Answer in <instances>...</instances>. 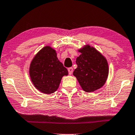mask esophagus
<instances>
[{
	"label": "esophagus",
	"mask_w": 135,
	"mask_h": 135,
	"mask_svg": "<svg viewBox=\"0 0 135 135\" xmlns=\"http://www.w3.org/2000/svg\"><path fill=\"white\" fill-rule=\"evenodd\" d=\"M68 73H69V74H72L73 72V68H69L68 69Z\"/></svg>",
	"instance_id": "esophagus-1"
}]
</instances>
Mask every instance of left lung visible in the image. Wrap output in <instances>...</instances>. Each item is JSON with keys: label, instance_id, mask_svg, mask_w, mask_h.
<instances>
[{"label": "left lung", "instance_id": "left-lung-1", "mask_svg": "<svg viewBox=\"0 0 135 135\" xmlns=\"http://www.w3.org/2000/svg\"><path fill=\"white\" fill-rule=\"evenodd\" d=\"M81 55L76 58L78 67L73 75L82 89L91 92L104 86L109 74L107 60L94 47L86 45L78 50Z\"/></svg>", "mask_w": 135, "mask_h": 135}]
</instances>
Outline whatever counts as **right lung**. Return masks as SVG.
Returning a JSON list of instances; mask_svg holds the SVG:
<instances>
[{
  "label": "right lung",
  "instance_id": "right-lung-1",
  "mask_svg": "<svg viewBox=\"0 0 135 135\" xmlns=\"http://www.w3.org/2000/svg\"><path fill=\"white\" fill-rule=\"evenodd\" d=\"M68 74V69L59 61L55 50L49 46L41 49L30 64L31 81L36 89L46 94L55 92L62 78Z\"/></svg>",
  "mask_w": 135,
  "mask_h": 135
}]
</instances>
